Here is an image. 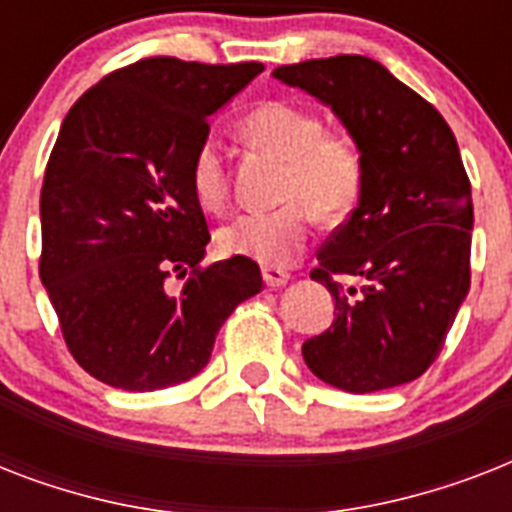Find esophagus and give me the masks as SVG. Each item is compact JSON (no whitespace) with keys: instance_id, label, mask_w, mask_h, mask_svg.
Segmentation results:
<instances>
[{"instance_id":"34e87169","label":"esophagus","mask_w":512,"mask_h":512,"mask_svg":"<svg viewBox=\"0 0 512 512\" xmlns=\"http://www.w3.org/2000/svg\"><path fill=\"white\" fill-rule=\"evenodd\" d=\"M263 279L271 289H281V287H287L289 273L281 271V268H276V265H268V268H263Z\"/></svg>"}]
</instances>
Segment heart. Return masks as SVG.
Masks as SVG:
<instances>
[{
	"label": "heart",
	"instance_id": "1",
	"mask_svg": "<svg viewBox=\"0 0 512 512\" xmlns=\"http://www.w3.org/2000/svg\"><path fill=\"white\" fill-rule=\"evenodd\" d=\"M244 138L257 148L287 159L279 199L271 212H244L217 231L225 255L263 265H287L305 249L313 217L340 220L361 191V156L342 135L324 132L313 111L287 100H271L241 122ZM191 191L201 207L220 212L228 201V175L217 140H201L191 159Z\"/></svg>",
	"mask_w": 512,
	"mask_h": 512
}]
</instances>
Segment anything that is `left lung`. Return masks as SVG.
<instances>
[{"mask_svg": "<svg viewBox=\"0 0 512 512\" xmlns=\"http://www.w3.org/2000/svg\"><path fill=\"white\" fill-rule=\"evenodd\" d=\"M279 82L332 108L361 156L350 217L319 252L335 321L303 342L319 380L374 393L417 380L444 348L470 289L473 199L444 116L364 55L279 66ZM337 275L365 284L345 290Z\"/></svg>", "mask_w": 512, "mask_h": 512, "instance_id": "obj_1", "label": "left lung"}]
</instances>
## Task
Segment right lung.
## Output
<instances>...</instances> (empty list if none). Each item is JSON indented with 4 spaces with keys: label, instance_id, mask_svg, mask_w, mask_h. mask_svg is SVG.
I'll return each mask as SVG.
<instances>
[{
    "label": "right lung",
    "instance_id": "1",
    "mask_svg": "<svg viewBox=\"0 0 512 512\" xmlns=\"http://www.w3.org/2000/svg\"><path fill=\"white\" fill-rule=\"evenodd\" d=\"M260 71L146 58L100 79L63 119L39 201V279L95 380L135 393L191 380L233 308L263 289L247 257L199 268L209 231L191 191L209 116ZM188 270L170 290L169 273Z\"/></svg>",
    "mask_w": 512,
    "mask_h": 512
}]
</instances>
